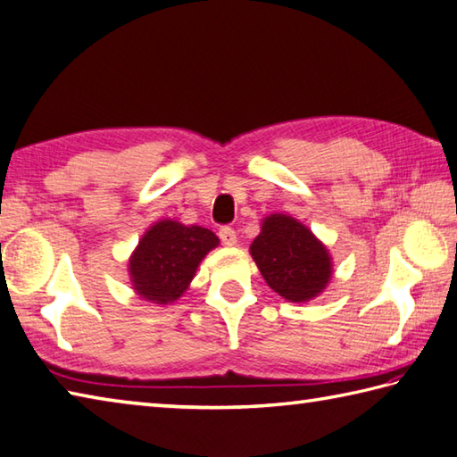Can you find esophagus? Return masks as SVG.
<instances>
[{
	"mask_svg": "<svg viewBox=\"0 0 457 457\" xmlns=\"http://www.w3.org/2000/svg\"><path fill=\"white\" fill-rule=\"evenodd\" d=\"M219 238H220L222 245L228 246V248L237 246V242H238V238H237V232L232 230L230 227H222V228L219 230Z\"/></svg>",
	"mask_w": 457,
	"mask_h": 457,
	"instance_id": "34e87169",
	"label": "esophagus"
}]
</instances>
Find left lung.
Returning <instances> with one entry per match:
<instances>
[{
  "label": "left lung",
  "mask_w": 457,
  "mask_h": 457,
  "mask_svg": "<svg viewBox=\"0 0 457 457\" xmlns=\"http://www.w3.org/2000/svg\"><path fill=\"white\" fill-rule=\"evenodd\" d=\"M250 254L266 284L287 302H310L331 280L328 248L294 217L270 215L250 245Z\"/></svg>",
  "instance_id": "obj_1"
}]
</instances>
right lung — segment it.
I'll list each match as a JSON object with an SVG mask.
<instances>
[{
  "mask_svg": "<svg viewBox=\"0 0 457 457\" xmlns=\"http://www.w3.org/2000/svg\"><path fill=\"white\" fill-rule=\"evenodd\" d=\"M219 246L212 230L163 219L139 238L128 272L134 290L145 302L167 305L187 290L201 260Z\"/></svg>",
  "mask_w": 457,
  "mask_h": 457,
  "instance_id": "obj_1",
  "label": "right lung"
}]
</instances>
